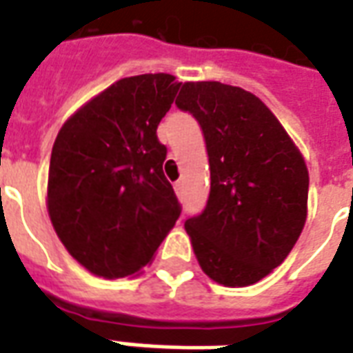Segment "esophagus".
<instances>
[{
    "instance_id": "esophagus-1",
    "label": "esophagus",
    "mask_w": 353,
    "mask_h": 353,
    "mask_svg": "<svg viewBox=\"0 0 353 353\" xmlns=\"http://www.w3.org/2000/svg\"><path fill=\"white\" fill-rule=\"evenodd\" d=\"M174 192H176V196H182L184 194V182H174Z\"/></svg>"
}]
</instances>
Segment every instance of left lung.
Segmentation results:
<instances>
[{
  "label": "left lung",
  "instance_id": "obj_1",
  "mask_svg": "<svg viewBox=\"0 0 353 353\" xmlns=\"http://www.w3.org/2000/svg\"><path fill=\"white\" fill-rule=\"evenodd\" d=\"M176 106L203 131L211 194L184 222L199 266L224 287L261 281L287 259L308 214V167L264 102L221 81H186Z\"/></svg>",
  "mask_w": 353,
  "mask_h": 353
}]
</instances>
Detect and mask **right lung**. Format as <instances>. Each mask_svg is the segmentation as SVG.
Here are the masks:
<instances>
[{
	"label": "right lung",
	"instance_id": "right-lung-1",
	"mask_svg": "<svg viewBox=\"0 0 353 353\" xmlns=\"http://www.w3.org/2000/svg\"><path fill=\"white\" fill-rule=\"evenodd\" d=\"M181 85L171 74L123 77L57 134L47 211L66 251L94 276L139 274L181 216L156 134Z\"/></svg>",
	"mask_w": 353,
	"mask_h": 353
}]
</instances>
